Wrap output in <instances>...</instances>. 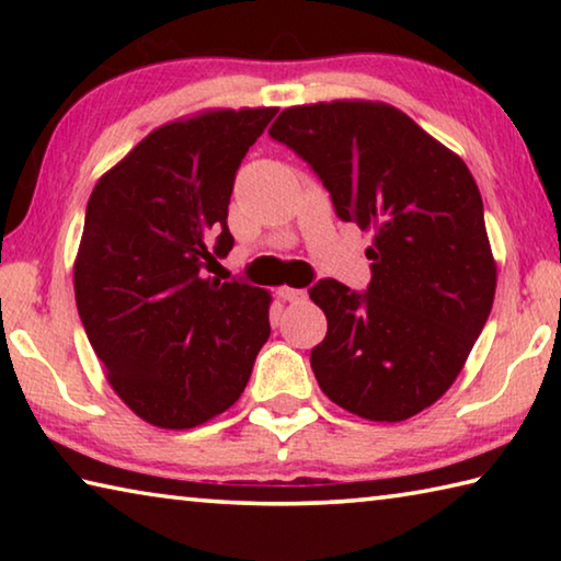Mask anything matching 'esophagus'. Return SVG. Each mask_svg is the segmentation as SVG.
Here are the masks:
<instances>
[{
	"label": "esophagus",
	"mask_w": 561,
	"mask_h": 561,
	"mask_svg": "<svg viewBox=\"0 0 561 561\" xmlns=\"http://www.w3.org/2000/svg\"><path fill=\"white\" fill-rule=\"evenodd\" d=\"M277 294H279V299H282V301H291V304H299V301L307 299V291H304V289L279 287V289H277Z\"/></svg>",
	"instance_id": "1"
}]
</instances>
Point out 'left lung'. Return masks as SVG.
Instances as JSON below:
<instances>
[{
    "label": "left lung",
    "mask_w": 561,
    "mask_h": 561,
    "mask_svg": "<svg viewBox=\"0 0 561 561\" xmlns=\"http://www.w3.org/2000/svg\"><path fill=\"white\" fill-rule=\"evenodd\" d=\"M270 136L307 160L344 222L374 230L368 289H309L329 329L311 368L331 401L378 423L433 405L462 371L497 287L482 197L460 156L378 101L291 106Z\"/></svg>",
    "instance_id": "left-lung-1"
}]
</instances>
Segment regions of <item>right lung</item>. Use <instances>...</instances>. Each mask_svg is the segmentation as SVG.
<instances>
[{
	"mask_svg": "<svg viewBox=\"0 0 561 561\" xmlns=\"http://www.w3.org/2000/svg\"><path fill=\"white\" fill-rule=\"evenodd\" d=\"M274 113L217 108L165 123L89 197L76 307L111 388L156 428L227 411L270 339V291L205 272L232 250L234 173Z\"/></svg>",
	"mask_w": 561,
	"mask_h": 561,
	"instance_id": "1",
	"label": "right lung"
}]
</instances>
